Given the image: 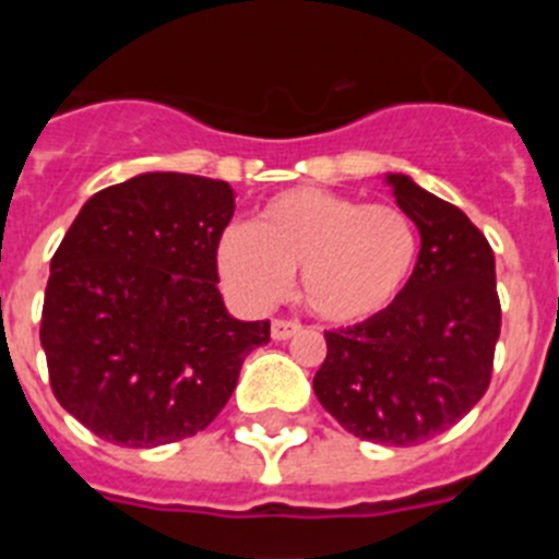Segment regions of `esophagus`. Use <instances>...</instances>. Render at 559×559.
I'll list each match as a JSON object with an SVG mask.
<instances>
[{"mask_svg":"<svg viewBox=\"0 0 559 559\" xmlns=\"http://www.w3.org/2000/svg\"><path fill=\"white\" fill-rule=\"evenodd\" d=\"M296 333H302V324L299 322H290V319H274V322H271V338L288 341L294 338Z\"/></svg>","mask_w":559,"mask_h":559,"instance_id":"34e87169","label":"esophagus"}]
</instances>
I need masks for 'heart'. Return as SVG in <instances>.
<instances>
[{
	"label": "heart",
	"mask_w": 559,
	"mask_h": 559,
	"mask_svg": "<svg viewBox=\"0 0 559 559\" xmlns=\"http://www.w3.org/2000/svg\"><path fill=\"white\" fill-rule=\"evenodd\" d=\"M419 260V231L394 204L296 187L265 201L254 226H231L218 243L226 288L269 308L299 271V299L330 324L383 313L406 290Z\"/></svg>",
	"instance_id": "obj_1"
}]
</instances>
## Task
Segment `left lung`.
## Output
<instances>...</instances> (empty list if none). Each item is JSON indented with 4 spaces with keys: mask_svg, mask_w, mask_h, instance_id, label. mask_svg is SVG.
<instances>
[{
    "mask_svg": "<svg viewBox=\"0 0 559 559\" xmlns=\"http://www.w3.org/2000/svg\"><path fill=\"white\" fill-rule=\"evenodd\" d=\"M386 181L419 229L417 269L392 308L324 333L313 392L349 433L406 448L456 426L484 397L501 302L496 257L471 218L403 173Z\"/></svg>",
    "mask_w": 559,
    "mask_h": 559,
    "instance_id": "left-lung-1",
    "label": "left lung"
}]
</instances>
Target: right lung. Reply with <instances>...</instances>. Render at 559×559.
I'll list each match as a JSON object with an SVG mask.
<instances>
[{
  "label": "right lung",
  "mask_w": 559,
  "mask_h": 559,
  "mask_svg": "<svg viewBox=\"0 0 559 559\" xmlns=\"http://www.w3.org/2000/svg\"><path fill=\"white\" fill-rule=\"evenodd\" d=\"M235 215L226 181L142 173L95 192L49 263L41 347L78 423L122 448L195 437L229 403L269 322H237L218 290Z\"/></svg>",
  "instance_id": "obj_1"
}]
</instances>
